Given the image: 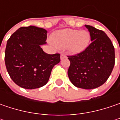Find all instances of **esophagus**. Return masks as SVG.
Listing matches in <instances>:
<instances>
[{
	"instance_id": "esophagus-1",
	"label": "esophagus",
	"mask_w": 120,
	"mask_h": 120,
	"mask_svg": "<svg viewBox=\"0 0 120 120\" xmlns=\"http://www.w3.org/2000/svg\"><path fill=\"white\" fill-rule=\"evenodd\" d=\"M65 58H67L66 55H65V54H61V60H63V59H65Z\"/></svg>"
}]
</instances>
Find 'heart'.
<instances>
[{
    "label": "heart",
    "mask_w": 120,
    "mask_h": 120,
    "mask_svg": "<svg viewBox=\"0 0 120 120\" xmlns=\"http://www.w3.org/2000/svg\"><path fill=\"white\" fill-rule=\"evenodd\" d=\"M91 35L86 30L65 29L54 32L51 37V43L59 49L67 48L69 53L79 54L89 46Z\"/></svg>",
    "instance_id": "obj_1"
}]
</instances>
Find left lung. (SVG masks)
<instances>
[{
  "label": "left lung",
  "instance_id": "obj_1",
  "mask_svg": "<svg viewBox=\"0 0 120 120\" xmlns=\"http://www.w3.org/2000/svg\"><path fill=\"white\" fill-rule=\"evenodd\" d=\"M91 43L82 53L68 56V76L77 87L91 90L102 85L111 75L115 64V51L103 30L85 25Z\"/></svg>",
  "mask_w": 120,
  "mask_h": 120
}]
</instances>
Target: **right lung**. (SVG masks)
I'll return each mask as SVG.
<instances>
[{
	"label": "right lung",
	"mask_w": 120,
	"mask_h": 120,
	"mask_svg": "<svg viewBox=\"0 0 120 120\" xmlns=\"http://www.w3.org/2000/svg\"><path fill=\"white\" fill-rule=\"evenodd\" d=\"M47 31L35 26H22L8 40L4 61L7 71L16 85L27 90L39 88L49 79L60 54L45 53Z\"/></svg>",
	"instance_id": "obj_1"
}]
</instances>
